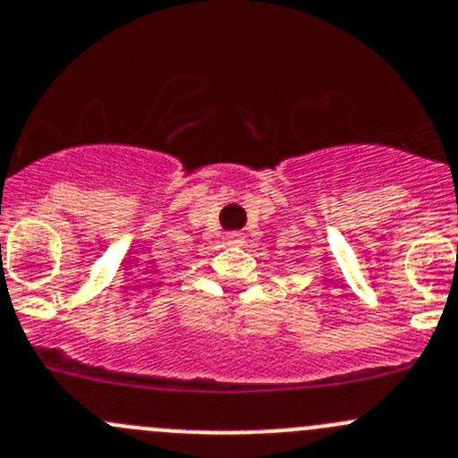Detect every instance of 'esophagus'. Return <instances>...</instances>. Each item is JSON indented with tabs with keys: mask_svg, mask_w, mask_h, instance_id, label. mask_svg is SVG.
I'll return each instance as SVG.
<instances>
[{
	"mask_svg": "<svg viewBox=\"0 0 458 458\" xmlns=\"http://www.w3.org/2000/svg\"><path fill=\"white\" fill-rule=\"evenodd\" d=\"M225 243H230V246H242V243H243V234H239V233L225 234Z\"/></svg>",
	"mask_w": 458,
	"mask_h": 458,
	"instance_id": "esophagus-1",
	"label": "esophagus"
}]
</instances>
